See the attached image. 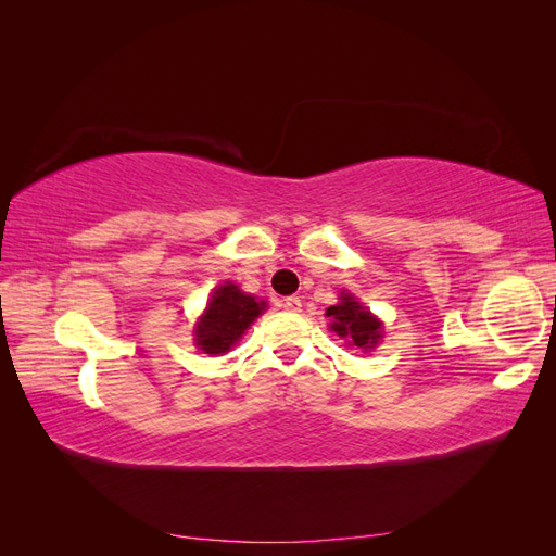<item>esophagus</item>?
Listing matches in <instances>:
<instances>
[{"instance_id":"obj_1","label":"esophagus","mask_w":556,"mask_h":556,"mask_svg":"<svg viewBox=\"0 0 556 556\" xmlns=\"http://www.w3.org/2000/svg\"><path fill=\"white\" fill-rule=\"evenodd\" d=\"M285 308H288V311H292V313H299L301 311V299L299 296H285V304H282Z\"/></svg>"}]
</instances>
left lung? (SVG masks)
I'll return each mask as SVG.
<instances>
[{
	"label": "left lung",
	"mask_w": 556,
	"mask_h": 556,
	"mask_svg": "<svg viewBox=\"0 0 556 556\" xmlns=\"http://www.w3.org/2000/svg\"><path fill=\"white\" fill-rule=\"evenodd\" d=\"M327 317H331V329L339 333L341 339H348L350 345L368 350L374 348L382 336V325L350 294L341 296L339 306L327 308Z\"/></svg>",
	"instance_id": "left-lung-1"
}]
</instances>
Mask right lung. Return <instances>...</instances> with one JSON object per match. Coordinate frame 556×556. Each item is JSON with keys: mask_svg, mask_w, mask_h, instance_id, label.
I'll use <instances>...</instances> for the list:
<instances>
[{"mask_svg": "<svg viewBox=\"0 0 556 556\" xmlns=\"http://www.w3.org/2000/svg\"><path fill=\"white\" fill-rule=\"evenodd\" d=\"M266 308L264 301H255L241 292L237 285H220L208 301V308L197 325V345L206 355H220L237 343L243 331L255 323V317Z\"/></svg>", "mask_w": 556, "mask_h": 556, "instance_id": "add662e5", "label": "right lung"}]
</instances>
